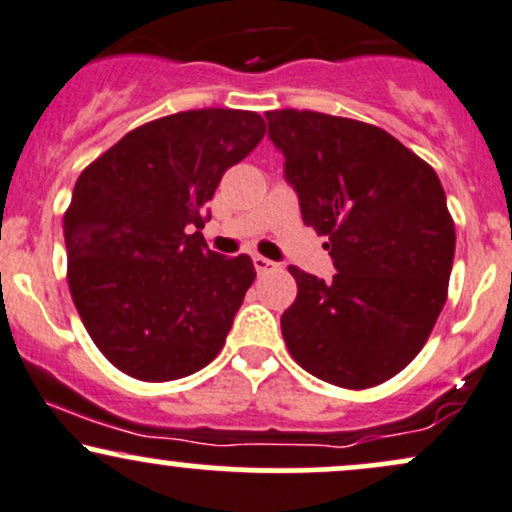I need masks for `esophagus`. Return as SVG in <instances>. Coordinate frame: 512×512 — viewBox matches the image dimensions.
Masks as SVG:
<instances>
[{"label": "esophagus", "mask_w": 512, "mask_h": 512, "mask_svg": "<svg viewBox=\"0 0 512 512\" xmlns=\"http://www.w3.org/2000/svg\"><path fill=\"white\" fill-rule=\"evenodd\" d=\"M252 264H255L257 274L269 272V269L274 267V262H272V260H267V257H262V255H252Z\"/></svg>", "instance_id": "esophagus-1"}]
</instances>
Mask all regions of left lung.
<instances>
[{"label": "left lung", "instance_id": "left-lung-1", "mask_svg": "<svg viewBox=\"0 0 512 512\" xmlns=\"http://www.w3.org/2000/svg\"><path fill=\"white\" fill-rule=\"evenodd\" d=\"M305 226L325 236L332 281L289 267L281 315L293 361L325 383L366 390L407 368L431 337L455 257L443 185L424 158L368 122L269 110Z\"/></svg>", "mask_w": 512, "mask_h": 512}]
</instances>
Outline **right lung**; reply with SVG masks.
Masks as SVG:
<instances>
[{
  "mask_svg": "<svg viewBox=\"0 0 512 512\" xmlns=\"http://www.w3.org/2000/svg\"><path fill=\"white\" fill-rule=\"evenodd\" d=\"M264 132L252 110H185L132 129L81 170L64 211L69 293L129 378H185L226 344L257 274L248 255L211 252L199 228L223 173Z\"/></svg>",
  "mask_w": 512,
  "mask_h": 512,
  "instance_id": "right-lung-1",
  "label": "right lung"
}]
</instances>
